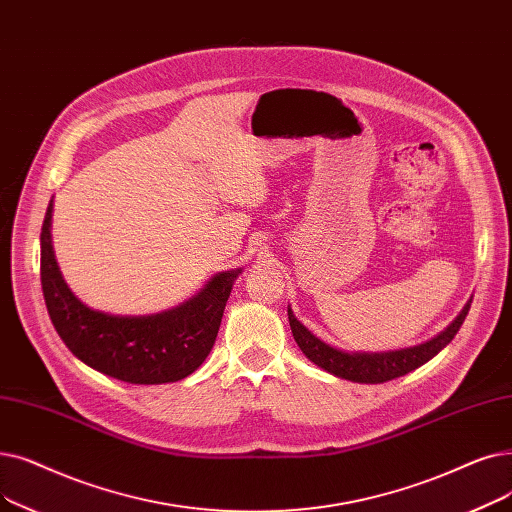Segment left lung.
<instances>
[{
  "label": "left lung",
  "mask_w": 512,
  "mask_h": 512,
  "mask_svg": "<svg viewBox=\"0 0 512 512\" xmlns=\"http://www.w3.org/2000/svg\"><path fill=\"white\" fill-rule=\"evenodd\" d=\"M473 301V299H471ZM471 301L462 307L458 318L443 330L439 335L427 343H420L416 347L406 349H395V351H383V353H347L337 347H332L318 339L314 332L305 328L293 314V309L288 307V322H291L293 337L299 345V349L307 355L309 362H314L322 370L339 376V379L353 381V383H387L397 376H404L418 366L427 364L431 358L446 347L460 330L466 314L471 309Z\"/></svg>",
  "instance_id": "8db88e82"
}]
</instances>
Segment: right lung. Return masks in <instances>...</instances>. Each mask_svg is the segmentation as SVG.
<instances>
[{
	"label": "right lung",
	"mask_w": 512,
	"mask_h": 512,
	"mask_svg": "<svg viewBox=\"0 0 512 512\" xmlns=\"http://www.w3.org/2000/svg\"><path fill=\"white\" fill-rule=\"evenodd\" d=\"M52 211L50 201L41 226V288L50 320L75 358L131 385L175 383L201 366L242 270L215 274L192 299L161 314H104L66 286L52 247Z\"/></svg>",
	"instance_id": "1"
}]
</instances>
